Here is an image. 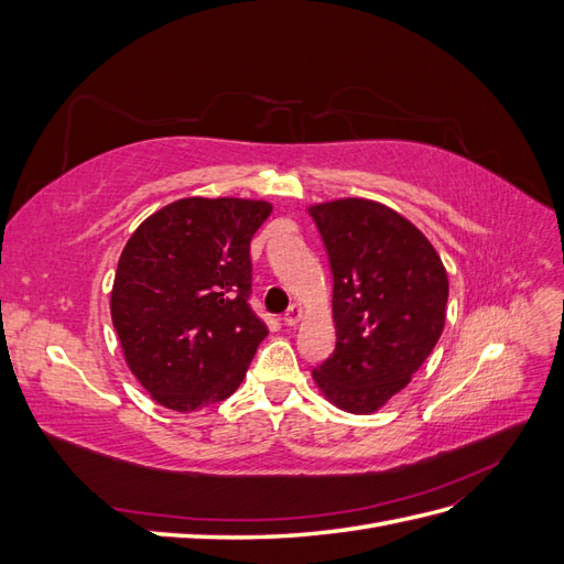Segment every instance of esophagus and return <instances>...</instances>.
Masks as SVG:
<instances>
[{
  "mask_svg": "<svg viewBox=\"0 0 564 564\" xmlns=\"http://www.w3.org/2000/svg\"><path fill=\"white\" fill-rule=\"evenodd\" d=\"M301 317H303V308L299 303H294V305H289V311L284 313V324L286 327H296Z\"/></svg>",
  "mask_w": 564,
  "mask_h": 564,
  "instance_id": "obj_1",
  "label": "esophagus"
}]
</instances>
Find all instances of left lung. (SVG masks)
<instances>
[{
	"mask_svg": "<svg viewBox=\"0 0 564 564\" xmlns=\"http://www.w3.org/2000/svg\"><path fill=\"white\" fill-rule=\"evenodd\" d=\"M329 253L336 348L313 369L319 392L350 414H373L412 381L445 329L447 270L412 220L381 202L311 204Z\"/></svg>",
	"mask_w": 564,
	"mask_h": 564,
	"instance_id": "8db88e82",
	"label": "left lung"
}]
</instances>
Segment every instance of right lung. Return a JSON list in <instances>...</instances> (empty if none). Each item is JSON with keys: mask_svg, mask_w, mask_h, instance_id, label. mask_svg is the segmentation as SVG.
Returning <instances> with one entry per match:
<instances>
[{"mask_svg": "<svg viewBox=\"0 0 564 564\" xmlns=\"http://www.w3.org/2000/svg\"><path fill=\"white\" fill-rule=\"evenodd\" d=\"M272 204L183 197L119 256L110 315L127 367L158 404L197 412L240 388L268 327L249 305L253 232Z\"/></svg>", "mask_w": 564, "mask_h": 564, "instance_id": "right-lung-1", "label": "right lung"}]
</instances>
